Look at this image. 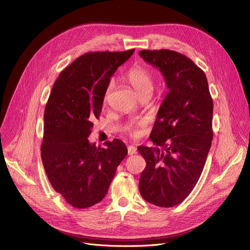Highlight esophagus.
<instances>
[{
    "instance_id": "1",
    "label": "esophagus",
    "mask_w": 250,
    "mask_h": 250,
    "mask_svg": "<svg viewBox=\"0 0 250 250\" xmlns=\"http://www.w3.org/2000/svg\"><path fill=\"white\" fill-rule=\"evenodd\" d=\"M127 153H128V155H132V154L136 153V148H135V146H127Z\"/></svg>"
}]
</instances>
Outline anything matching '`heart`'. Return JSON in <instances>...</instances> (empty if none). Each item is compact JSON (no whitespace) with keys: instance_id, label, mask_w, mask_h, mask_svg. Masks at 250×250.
<instances>
[{"instance_id":"obj_1","label":"heart","mask_w":250,"mask_h":250,"mask_svg":"<svg viewBox=\"0 0 250 250\" xmlns=\"http://www.w3.org/2000/svg\"><path fill=\"white\" fill-rule=\"evenodd\" d=\"M125 78L127 82L131 85V87L135 90V92L138 94L139 97L152 93L153 87H154V81H153L152 75L146 68L141 67V66L132 67L127 71ZM115 87H116L115 81L111 80L105 89V93L104 96V102L109 100V97L113 93Z\"/></svg>"}]
</instances>
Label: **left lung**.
<instances>
[{
	"mask_svg": "<svg viewBox=\"0 0 250 250\" xmlns=\"http://www.w3.org/2000/svg\"><path fill=\"white\" fill-rule=\"evenodd\" d=\"M139 56L159 69L168 89L149 136L156 147L137 148L146 161L139 192L170 208L188 197L204 169L212 140V100L204 71L185 55L161 49Z\"/></svg>",
	"mask_w": 250,
	"mask_h": 250,
	"instance_id": "8db88e82",
	"label": "left lung"
}]
</instances>
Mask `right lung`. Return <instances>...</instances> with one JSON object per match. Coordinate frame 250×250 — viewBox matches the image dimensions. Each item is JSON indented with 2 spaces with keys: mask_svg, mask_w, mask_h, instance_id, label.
<instances>
[{
  "mask_svg": "<svg viewBox=\"0 0 250 250\" xmlns=\"http://www.w3.org/2000/svg\"><path fill=\"white\" fill-rule=\"evenodd\" d=\"M133 52L86 53L62 71L51 90L44 110L42 159L53 189L74 208L101 202L127 154L120 139L97 147L88 137L111 77Z\"/></svg>",
  "mask_w": 250,
  "mask_h": 250,
  "instance_id": "right-lung-1",
  "label": "right lung"
}]
</instances>
